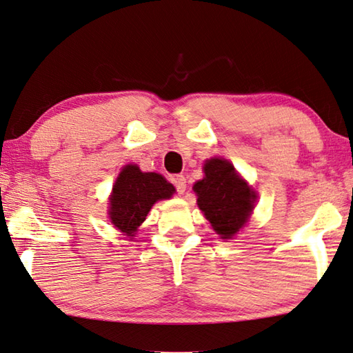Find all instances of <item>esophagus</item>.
I'll return each mask as SVG.
<instances>
[{"label": "esophagus", "mask_w": 353, "mask_h": 353, "mask_svg": "<svg viewBox=\"0 0 353 353\" xmlns=\"http://www.w3.org/2000/svg\"><path fill=\"white\" fill-rule=\"evenodd\" d=\"M173 186H175L178 194H184V190H186V178L183 175L173 176Z\"/></svg>", "instance_id": "obj_1"}]
</instances>
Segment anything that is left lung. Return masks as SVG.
Returning <instances> with one entry per match:
<instances>
[{
    "label": "left lung",
    "instance_id": "obj_1",
    "mask_svg": "<svg viewBox=\"0 0 353 353\" xmlns=\"http://www.w3.org/2000/svg\"><path fill=\"white\" fill-rule=\"evenodd\" d=\"M203 169L205 178L194 184L197 203L217 234L230 239L248 221L256 195L228 161L210 159Z\"/></svg>",
    "mask_w": 353,
    "mask_h": 353
}]
</instances>
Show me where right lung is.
I'll return each instance as SVG.
<instances>
[{
	"label": "right lung",
	"instance_id": "add662e5",
	"mask_svg": "<svg viewBox=\"0 0 353 353\" xmlns=\"http://www.w3.org/2000/svg\"><path fill=\"white\" fill-rule=\"evenodd\" d=\"M175 188L159 173H143L137 165L123 167L115 181L111 195L109 217L126 236H134L158 200L170 199Z\"/></svg>",
	"mask_w": 353,
	"mask_h": 353
}]
</instances>
